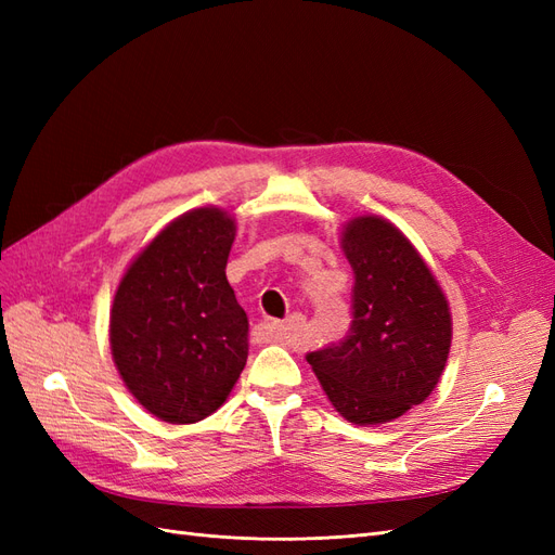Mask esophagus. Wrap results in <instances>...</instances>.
<instances>
[{"label": "esophagus", "instance_id": "obj_1", "mask_svg": "<svg viewBox=\"0 0 555 555\" xmlns=\"http://www.w3.org/2000/svg\"><path fill=\"white\" fill-rule=\"evenodd\" d=\"M304 328H306V317L300 314V312L289 314L287 319H284V322L278 324V333L282 335L284 340H289V343L296 340V335L304 333Z\"/></svg>", "mask_w": 555, "mask_h": 555}]
</instances>
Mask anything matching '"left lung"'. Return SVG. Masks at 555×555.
<instances>
[{"label":"left lung","mask_w":555,"mask_h":555,"mask_svg":"<svg viewBox=\"0 0 555 555\" xmlns=\"http://www.w3.org/2000/svg\"><path fill=\"white\" fill-rule=\"evenodd\" d=\"M354 322L340 343L308 354L326 398L357 426L393 422L438 386L451 349L449 300L426 259L379 215L345 222Z\"/></svg>","instance_id":"left-lung-1"}]
</instances>
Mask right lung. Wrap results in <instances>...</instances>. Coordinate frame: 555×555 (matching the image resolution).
I'll return each instance as SVG.
<instances>
[{"label":"right lung","mask_w":555,"mask_h":555,"mask_svg":"<svg viewBox=\"0 0 555 555\" xmlns=\"http://www.w3.org/2000/svg\"><path fill=\"white\" fill-rule=\"evenodd\" d=\"M236 238L229 210L204 206L166 224L115 289L113 363L143 410L194 424L224 405L249 349L247 314L227 280Z\"/></svg>","instance_id":"right-lung-1"}]
</instances>
